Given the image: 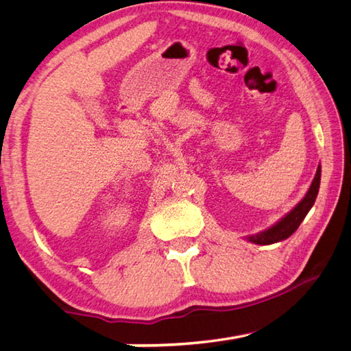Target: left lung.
<instances>
[{
    "label": "left lung",
    "instance_id": "left-lung-1",
    "mask_svg": "<svg viewBox=\"0 0 351 351\" xmlns=\"http://www.w3.org/2000/svg\"><path fill=\"white\" fill-rule=\"evenodd\" d=\"M319 186H320V165L317 167L316 175H314V180L311 182L310 189L299 204L293 207V210H289L287 215L278 219L276 224H272L271 228L261 230L258 234L247 235L246 240L255 243V245H272V243H278L287 240L288 237L293 235L297 228H299L300 223L304 221L306 213L314 204V201L317 198L319 193Z\"/></svg>",
    "mask_w": 351,
    "mask_h": 351
}]
</instances>
